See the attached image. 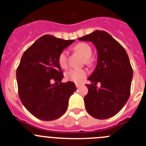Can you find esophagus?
Masks as SVG:
<instances>
[{"instance_id":"34e87169","label":"esophagus","mask_w":146,"mask_h":146,"mask_svg":"<svg viewBox=\"0 0 146 146\" xmlns=\"http://www.w3.org/2000/svg\"><path fill=\"white\" fill-rule=\"evenodd\" d=\"M75 85H76V87L79 88V87H80L81 86H82L83 84H82V83H76Z\"/></svg>"}]
</instances>
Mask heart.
I'll list each match as a JSON object with an SVG mask.
<instances>
[{"label": "heart", "instance_id": "heart-1", "mask_svg": "<svg viewBox=\"0 0 146 146\" xmlns=\"http://www.w3.org/2000/svg\"><path fill=\"white\" fill-rule=\"evenodd\" d=\"M74 50L77 52L82 54V56L85 58V61L86 64H91V58L92 55V50L91 47L88 44L82 42V43L77 44L74 47ZM58 64L62 69H66L68 66V52L66 50H63L58 56ZM87 75V72L85 69H73L66 72L65 78L69 81L74 82H80Z\"/></svg>", "mask_w": 146, "mask_h": 146}]
</instances>
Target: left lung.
Returning <instances> with one entry per match:
<instances>
[{
	"mask_svg": "<svg viewBox=\"0 0 146 146\" xmlns=\"http://www.w3.org/2000/svg\"><path fill=\"white\" fill-rule=\"evenodd\" d=\"M91 42L97 50L96 66L88 78L92 83L84 97L88 113L97 119L114 116L123 108L130 95L133 70L126 50L104 31H95L79 38ZM97 82L101 83L98 89Z\"/></svg>",
	"mask_w": 146,
	"mask_h": 146,
	"instance_id": "1",
	"label": "left lung"
}]
</instances>
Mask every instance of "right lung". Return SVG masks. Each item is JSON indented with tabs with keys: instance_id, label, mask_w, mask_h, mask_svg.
<instances>
[{
	"instance_id": "right-lung-1",
	"label": "right lung",
	"mask_w": 146,
	"mask_h": 146,
	"mask_svg": "<svg viewBox=\"0 0 146 146\" xmlns=\"http://www.w3.org/2000/svg\"><path fill=\"white\" fill-rule=\"evenodd\" d=\"M74 42L44 35L22 56L16 72L18 93L25 108L38 119L53 121L62 116L76 91L73 82H61L64 74L58 61L60 52ZM54 81L59 85L52 84Z\"/></svg>"
}]
</instances>
